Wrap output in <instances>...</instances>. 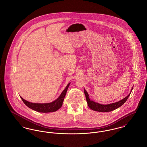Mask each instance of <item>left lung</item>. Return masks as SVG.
<instances>
[{"mask_svg":"<svg viewBox=\"0 0 147 147\" xmlns=\"http://www.w3.org/2000/svg\"><path fill=\"white\" fill-rule=\"evenodd\" d=\"M133 86L131 89V91L130 92V93L128 94V96H126V98H123L122 100L119 101L118 102L107 104V105L100 104L95 102L91 100H90V98H89V94L87 92V91L85 90V89H84V91L85 97H86V101L88 103V105L91 110H92L94 111H98V112H110L113 110L117 109V108L122 106L125 103L127 100L129 96V95L132 92V90L133 89Z\"/></svg>","mask_w":147,"mask_h":147,"instance_id":"1","label":"left lung"}]
</instances>
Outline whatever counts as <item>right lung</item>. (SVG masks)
Listing matches in <instances>:
<instances>
[{"instance_id": "1", "label": "right lung", "mask_w": 147, "mask_h": 147, "mask_svg": "<svg viewBox=\"0 0 147 147\" xmlns=\"http://www.w3.org/2000/svg\"><path fill=\"white\" fill-rule=\"evenodd\" d=\"M70 83L67 85L66 88L64 89L63 92L61 93V95L57 98L55 101L50 102V103H46V104H40V103H32L28 102V101L24 100L23 98L20 96L21 100L24 102V103L29 108L33 110L39 112H55L58 110L61 107L63 104V100L66 95L68 88L69 86Z\"/></svg>"}]
</instances>
